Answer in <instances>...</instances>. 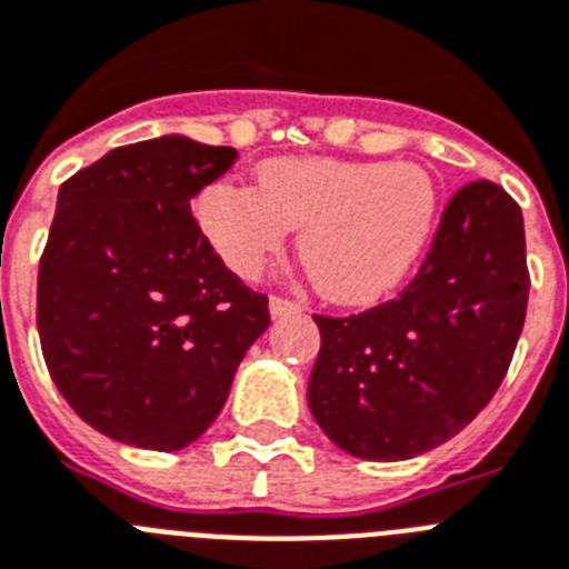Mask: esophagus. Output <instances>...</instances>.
<instances>
[{
	"mask_svg": "<svg viewBox=\"0 0 569 569\" xmlns=\"http://www.w3.org/2000/svg\"><path fill=\"white\" fill-rule=\"evenodd\" d=\"M269 309H271V316H274V318H283V316H292V312H300V303H298V300L280 298V295H271Z\"/></svg>",
	"mask_w": 569,
	"mask_h": 569,
	"instance_id": "1",
	"label": "esophagus"
}]
</instances>
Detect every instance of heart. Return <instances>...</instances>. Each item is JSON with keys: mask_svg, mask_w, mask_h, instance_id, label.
Wrapping results in <instances>:
<instances>
[{"mask_svg": "<svg viewBox=\"0 0 569 569\" xmlns=\"http://www.w3.org/2000/svg\"><path fill=\"white\" fill-rule=\"evenodd\" d=\"M438 189L415 163L274 157L257 189L216 183L198 198V221L219 257L251 277L300 231V262L325 298L368 303L391 292L436 228Z\"/></svg>", "mask_w": 569, "mask_h": 569, "instance_id": "b5f03b06", "label": "heart"}]
</instances>
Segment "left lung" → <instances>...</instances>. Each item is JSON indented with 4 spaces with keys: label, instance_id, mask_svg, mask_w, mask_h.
Here are the masks:
<instances>
[{
    "label": "left lung",
    "instance_id": "left-lung-1",
    "mask_svg": "<svg viewBox=\"0 0 569 569\" xmlns=\"http://www.w3.org/2000/svg\"><path fill=\"white\" fill-rule=\"evenodd\" d=\"M526 300L523 212L491 180L465 183L403 292L359 316H312V418L357 459H415L445 445L500 389Z\"/></svg>",
    "mask_w": 569,
    "mask_h": 569
}]
</instances>
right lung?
Masks as SVG:
<instances>
[{
  "label": "right lung",
  "mask_w": 569,
  "mask_h": 569,
  "mask_svg": "<svg viewBox=\"0 0 569 569\" xmlns=\"http://www.w3.org/2000/svg\"><path fill=\"white\" fill-rule=\"evenodd\" d=\"M237 160L189 137L122 146L60 187L37 332L67 403L101 436L180 450L204 436L269 298L212 251L189 201Z\"/></svg>",
  "instance_id": "1"
}]
</instances>
